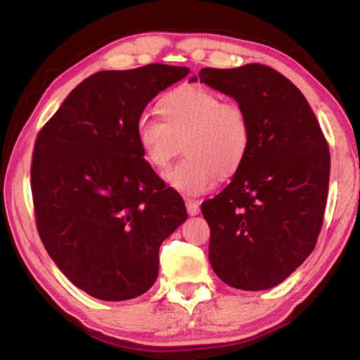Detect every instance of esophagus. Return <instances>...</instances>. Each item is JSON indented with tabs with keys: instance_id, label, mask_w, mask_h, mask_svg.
Instances as JSON below:
<instances>
[{
	"instance_id": "esophagus-1",
	"label": "esophagus",
	"mask_w": 360,
	"mask_h": 360,
	"mask_svg": "<svg viewBox=\"0 0 360 360\" xmlns=\"http://www.w3.org/2000/svg\"><path fill=\"white\" fill-rule=\"evenodd\" d=\"M186 208H187V212L191 216H197L200 212V203L195 202V200H187L186 202Z\"/></svg>"
}]
</instances>
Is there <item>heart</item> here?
Segmentation results:
<instances>
[{"label": "heart", "mask_w": 360, "mask_h": 360, "mask_svg": "<svg viewBox=\"0 0 360 360\" xmlns=\"http://www.w3.org/2000/svg\"><path fill=\"white\" fill-rule=\"evenodd\" d=\"M157 112L162 120H138L136 143L144 162L155 172L168 168L182 144L186 158L165 174L178 192L192 197L206 193L219 178H231L246 163L252 130L238 101L186 84L163 95Z\"/></svg>", "instance_id": "heart-1"}]
</instances>
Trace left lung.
Wrapping results in <instances>:
<instances>
[{
	"mask_svg": "<svg viewBox=\"0 0 360 360\" xmlns=\"http://www.w3.org/2000/svg\"><path fill=\"white\" fill-rule=\"evenodd\" d=\"M198 77L238 101L252 130L245 165L202 203L211 266L235 289H271L318 241L330 176L327 139L303 94L270 66L203 68Z\"/></svg>",
	"mask_w": 360,
	"mask_h": 360,
	"instance_id": "obj_1",
	"label": "left lung"
}]
</instances>
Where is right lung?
<instances>
[{"mask_svg": "<svg viewBox=\"0 0 360 360\" xmlns=\"http://www.w3.org/2000/svg\"><path fill=\"white\" fill-rule=\"evenodd\" d=\"M184 66L98 71L38 133L32 158L36 229L70 281L100 300L152 288L162 241L187 219L181 195L144 162L135 130L144 108Z\"/></svg>", "mask_w": 360, "mask_h": 360, "instance_id": "obj_1", "label": "right lung"}]
</instances>
